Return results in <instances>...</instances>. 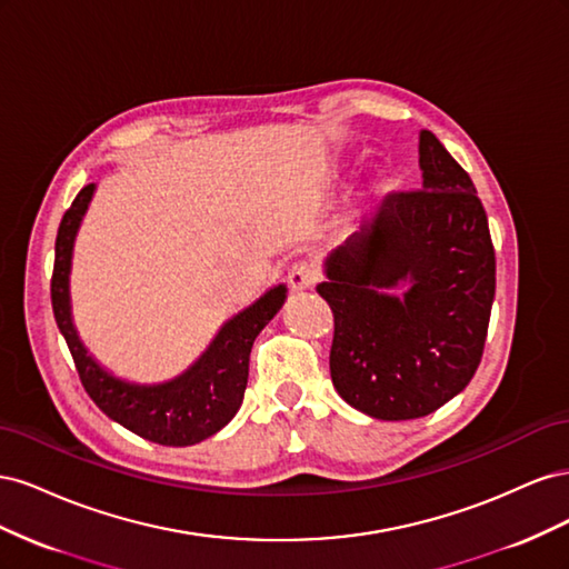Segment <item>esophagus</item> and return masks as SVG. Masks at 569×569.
Listing matches in <instances>:
<instances>
[{
	"mask_svg": "<svg viewBox=\"0 0 569 569\" xmlns=\"http://www.w3.org/2000/svg\"><path fill=\"white\" fill-rule=\"evenodd\" d=\"M287 282L291 287V291H303V289H311L316 282V272L311 270L308 263H295L287 272Z\"/></svg>",
	"mask_w": 569,
	"mask_h": 569,
	"instance_id": "esophagus-1",
	"label": "esophagus"
}]
</instances>
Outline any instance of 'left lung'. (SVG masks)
<instances>
[{"label": "left lung", "instance_id": "obj_1", "mask_svg": "<svg viewBox=\"0 0 569 569\" xmlns=\"http://www.w3.org/2000/svg\"><path fill=\"white\" fill-rule=\"evenodd\" d=\"M422 187L387 194L325 261L332 385L377 420H416L460 393L485 353L496 295L489 220L470 176L420 132ZM406 286L403 296L392 289Z\"/></svg>", "mask_w": 569, "mask_h": 569}]
</instances>
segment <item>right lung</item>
<instances>
[{"mask_svg": "<svg viewBox=\"0 0 569 569\" xmlns=\"http://www.w3.org/2000/svg\"><path fill=\"white\" fill-rule=\"evenodd\" d=\"M94 182L84 184L61 218L57 234L54 274H51V308L59 330L71 349L80 382L101 412L137 437L161 446H192L220 432L242 406L249 380V353L258 332L274 318L287 299L278 284L253 301L242 313L220 327L194 366L163 385H134L101 368L84 349L71 313V258L76 234L92 201Z\"/></svg>", "mask_w": 569, "mask_h": 569, "instance_id": "obj_1", "label": "right lung"}]
</instances>
